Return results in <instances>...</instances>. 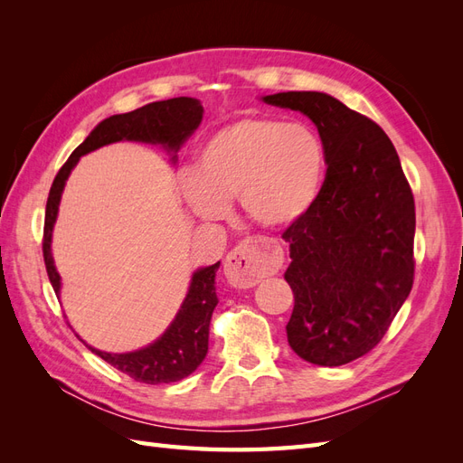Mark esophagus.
I'll return each mask as SVG.
<instances>
[{
    "instance_id": "1",
    "label": "esophagus",
    "mask_w": 463,
    "mask_h": 463,
    "mask_svg": "<svg viewBox=\"0 0 463 463\" xmlns=\"http://www.w3.org/2000/svg\"><path fill=\"white\" fill-rule=\"evenodd\" d=\"M282 247L266 237H250L226 257V278L235 288H253L282 266Z\"/></svg>"
}]
</instances>
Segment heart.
Returning <instances> with one entry per match:
<instances>
[{
  "label": "heart",
  "mask_w": 463,
  "mask_h": 463,
  "mask_svg": "<svg viewBox=\"0 0 463 463\" xmlns=\"http://www.w3.org/2000/svg\"><path fill=\"white\" fill-rule=\"evenodd\" d=\"M326 175V148L301 123L245 118L203 143L194 170L184 175L187 206L203 220L243 213L269 230L289 228L317 204Z\"/></svg>",
  "instance_id": "heart-1"
}]
</instances>
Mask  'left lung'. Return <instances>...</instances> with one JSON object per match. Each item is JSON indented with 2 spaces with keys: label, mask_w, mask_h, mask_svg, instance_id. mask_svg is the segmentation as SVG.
I'll return each instance as SVG.
<instances>
[{
  "label": "left lung",
  "mask_w": 463,
  "mask_h": 463,
  "mask_svg": "<svg viewBox=\"0 0 463 463\" xmlns=\"http://www.w3.org/2000/svg\"><path fill=\"white\" fill-rule=\"evenodd\" d=\"M264 104L309 118L326 148L313 210L284 232L293 289L288 342L301 359L340 367L383 340L413 286L415 204L398 152L369 118L325 92Z\"/></svg>",
  "instance_id": "left-lung-1"
}]
</instances>
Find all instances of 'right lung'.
I'll use <instances>...</instances> for the list:
<instances>
[{"instance_id": "obj_1", "label": "right lung", "mask_w": 463, "mask_h": 463, "mask_svg": "<svg viewBox=\"0 0 463 463\" xmlns=\"http://www.w3.org/2000/svg\"><path fill=\"white\" fill-rule=\"evenodd\" d=\"M204 108L201 100L189 96L170 98V100L152 102L129 114L111 116L100 121L82 141L69 160L63 164L60 174L55 175L46 204L44 223V262L55 296H61V276L55 269L52 255V235L55 220H58L61 194L73 167L85 154L119 141H135L145 145H160L170 154L172 164L177 162V152L187 138L197 131L203 121ZM220 260L213 266H203L191 276L187 296L181 303L177 315L170 326L160 334L152 344L135 349L128 354L102 352L85 344L90 352L108 361L111 367L129 374L133 381L145 384H170L189 376L197 369L208 352V328L213 317L216 298V272ZM79 335V334H77Z\"/></svg>"}]
</instances>
